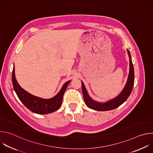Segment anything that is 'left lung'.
Segmentation results:
<instances>
[{
	"label": "left lung",
	"mask_w": 153,
	"mask_h": 153,
	"mask_svg": "<svg viewBox=\"0 0 153 153\" xmlns=\"http://www.w3.org/2000/svg\"><path fill=\"white\" fill-rule=\"evenodd\" d=\"M128 54L129 57V71L128 77L126 83L122 91L115 98L109 100L105 103H100L96 102L93 100L87 92L85 86L82 82V89L84 101L86 106L88 108L93 109V110L99 111H104L114 110V109L119 107L122 103H123L129 96L131 93L134 82V71L133 64L131 60V57L130 55V52L127 50Z\"/></svg>",
	"instance_id": "obj_1"
}]
</instances>
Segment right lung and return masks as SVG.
<instances>
[{"instance_id": "1", "label": "right lung", "mask_w": 153, "mask_h": 153, "mask_svg": "<svg viewBox=\"0 0 153 153\" xmlns=\"http://www.w3.org/2000/svg\"><path fill=\"white\" fill-rule=\"evenodd\" d=\"M14 70V67L12 73V83L14 90L19 100L28 110L36 114H46L57 110L60 107L64 93L71 80L64 83L60 91L54 97L45 99L33 96L21 88L16 80Z\"/></svg>"}]
</instances>
